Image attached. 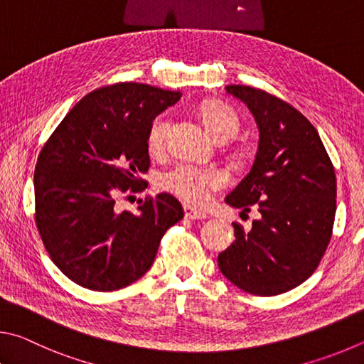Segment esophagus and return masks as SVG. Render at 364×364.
<instances>
[{"label":"esophagus","instance_id":"obj_1","mask_svg":"<svg viewBox=\"0 0 364 364\" xmlns=\"http://www.w3.org/2000/svg\"><path fill=\"white\" fill-rule=\"evenodd\" d=\"M183 213H186L187 219H192V220H200V219L208 218L206 213H201V211H198V209H195L193 206H188V205L183 206Z\"/></svg>","mask_w":364,"mask_h":364}]
</instances>
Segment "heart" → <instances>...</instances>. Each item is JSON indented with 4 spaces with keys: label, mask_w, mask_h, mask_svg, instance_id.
<instances>
[{
    "label": "heart",
    "mask_w": 364,
    "mask_h": 364,
    "mask_svg": "<svg viewBox=\"0 0 364 364\" xmlns=\"http://www.w3.org/2000/svg\"><path fill=\"white\" fill-rule=\"evenodd\" d=\"M201 118L206 129L211 132L215 140H228L237 136L240 131V117L230 105L224 102H208L201 107ZM169 129V118L159 114L151 121L146 145L150 151H159L163 149L166 134ZM225 172L215 168H200L190 163H181L176 168L166 171L159 177V187L164 192L176 195L177 198L195 206H203L211 200L214 192L225 187Z\"/></svg>",
    "instance_id": "obj_1"
}]
</instances>
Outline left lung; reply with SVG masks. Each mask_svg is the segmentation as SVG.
<instances>
[{
    "instance_id": "8db88e82",
    "label": "left lung",
    "mask_w": 364,
    "mask_h": 364,
    "mask_svg": "<svg viewBox=\"0 0 364 364\" xmlns=\"http://www.w3.org/2000/svg\"><path fill=\"white\" fill-rule=\"evenodd\" d=\"M259 126L254 164L225 203L259 218L251 230L233 222L235 243L219 254L227 279L254 296H278L320 265L333 235L336 172L315 126L264 89L230 85Z\"/></svg>"
}]
</instances>
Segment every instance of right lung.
<instances>
[{"instance_id": "add662e5", "label": "right lung", "mask_w": 364, "mask_h": 364, "mask_svg": "<svg viewBox=\"0 0 364 364\" xmlns=\"http://www.w3.org/2000/svg\"><path fill=\"white\" fill-rule=\"evenodd\" d=\"M181 92L114 82L86 94L50 134L35 166V222L49 257L82 288L117 291L144 277L159 241L183 218L174 196L114 209L121 193L146 188L151 121Z\"/></svg>"}]
</instances>
